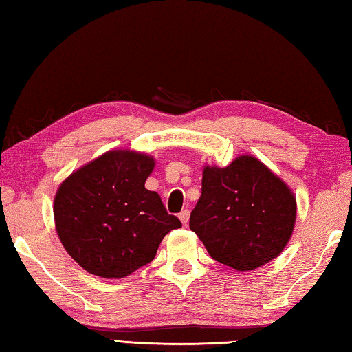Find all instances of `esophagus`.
Returning <instances> with one entry per match:
<instances>
[{
	"label": "esophagus",
	"instance_id": "34e87169",
	"mask_svg": "<svg viewBox=\"0 0 352 352\" xmlns=\"http://www.w3.org/2000/svg\"><path fill=\"white\" fill-rule=\"evenodd\" d=\"M178 217H180L182 223L186 226L188 225V220H189V210H183L180 214H178Z\"/></svg>",
	"mask_w": 352,
	"mask_h": 352
}]
</instances>
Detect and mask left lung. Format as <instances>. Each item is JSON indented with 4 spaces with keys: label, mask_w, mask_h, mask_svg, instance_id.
Masks as SVG:
<instances>
[{
    "label": "left lung",
    "mask_w": 352,
    "mask_h": 352,
    "mask_svg": "<svg viewBox=\"0 0 352 352\" xmlns=\"http://www.w3.org/2000/svg\"><path fill=\"white\" fill-rule=\"evenodd\" d=\"M296 201L281 178L243 155L226 168L206 166L189 228L220 264L253 270L283 252L292 236Z\"/></svg>",
    "instance_id": "left-lung-1"
}]
</instances>
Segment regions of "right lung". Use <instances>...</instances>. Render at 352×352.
<instances>
[{"mask_svg":"<svg viewBox=\"0 0 352 352\" xmlns=\"http://www.w3.org/2000/svg\"><path fill=\"white\" fill-rule=\"evenodd\" d=\"M155 162L110 151L71 174L54 199L57 234L82 269L124 278L151 262L169 231L180 228L162 197L144 183Z\"/></svg>","mask_w":352,"mask_h":352,"instance_id":"add662e5","label":"right lung"}]
</instances>
